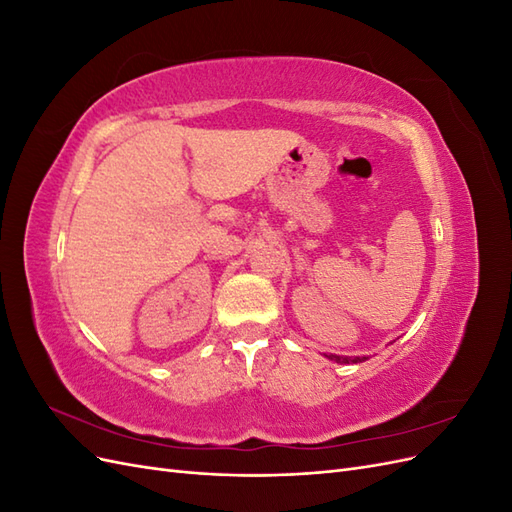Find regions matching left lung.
Returning <instances> with one entry per match:
<instances>
[{"label": "left lung", "mask_w": 512, "mask_h": 512, "mask_svg": "<svg viewBox=\"0 0 512 512\" xmlns=\"http://www.w3.org/2000/svg\"><path fill=\"white\" fill-rule=\"evenodd\" d=\"M327 356V359H331V361H335V363H363L365 361V356H337V354H324Z\"/></svg>", "instance_id": "8db88e82"}]
</instances>
